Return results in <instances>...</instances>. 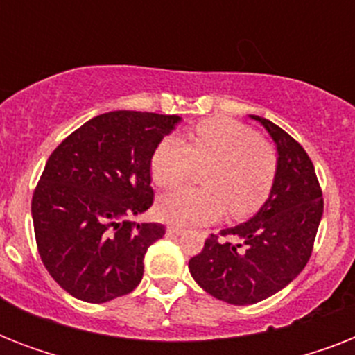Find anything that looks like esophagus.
<instances>
[{
	"label": "esophagus",
	"instance_id": "1",
	"mask_svg": "<svg viewBox=\"0 0 355 355\" xmlns=\"http://www.w3.org/2000/svg\"><path fill=\"white\" fill-rule=\"evenodd\" d=\"M167 232L169 234H182L184 232V228L182 227H177V225H169V227H167Z\"/></svg>",
	"mask_w": 355,
	"mask_h": 355
}]
</instances>
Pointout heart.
Segmentation results:
<instances>
[{"label": "heart", "mask_w": 355, "mask_h": 355, "mask_svg": "<svg viewBox=\"0 0 355 355\" xmlns=\"http://www.w3.org/2000/svg\"><path fill=\"white\" fill-rule=\"evenodd\" d=\"M205 188L178 189L158 200L162 219L184 227H199L221 219L227 211L236 219L258 210L269 197L278 169L275 149L252 128L228 118L200 121L189 141L167 136L150 156V175L160 188H175L195 171Z\"/></svg>", "instance_id": "obj_1"}]
</instances>
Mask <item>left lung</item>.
Listing matches in <instances>:
<instances>
[{"mask_svg":"<svg viewBox=\"0 0 355 355\" xmlns=\"http://www.w3.org/2000/svg\"><path fill=\"white\" fill-rule=\"evenodd\" d=\"M278 150V169L258 214L247 223L211 234L189 272L211 297L234 306L261 302L291 284L306 267L322 217V191L302 145L278 125L259 116Z\"/></svg>","mask_w":355,"mask_h":355,"instance_id":"obj_1","label":"left lung"}]
</instances>
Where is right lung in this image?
Listing matches in <instances>:
<instances>
[{"label": "right lung", "instance_id": "obj_1", "mask_svg": "<svg viewBox=\"0 0 355 355\" xmlns=\"http://www.w3.org/2000/svg\"><path fill=\"white\" fill-rule=\"evenodd\" d=\"M178 116L116 110L71 132L47 160L31 214L36 247L71 297L103 304L134 291L166 227L134 223L153 206L150 156Z\"/></svg>", "mask_w": 355, "mask_h": 355}]
</instances>
